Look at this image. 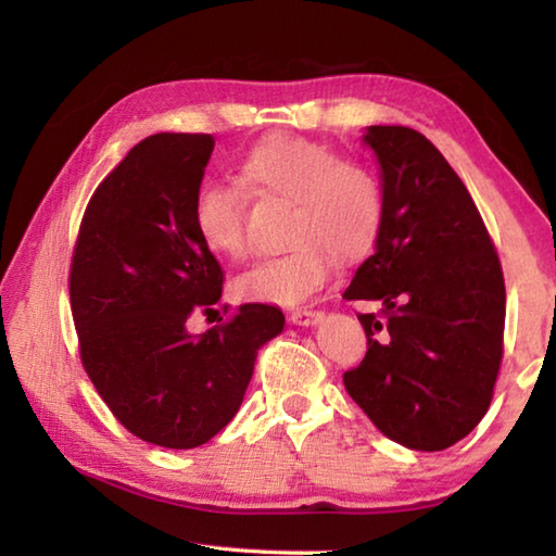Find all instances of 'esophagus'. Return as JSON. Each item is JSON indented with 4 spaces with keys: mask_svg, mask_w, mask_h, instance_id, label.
Returning a JSON list of instances; mask_svg holds the SVG:
<instances>
[{
    "mask_svg": "<svg viewBox=\"0 0 556 556\" xmlns=\"http://www.w3.org/2000/svg\"><path fill=\"white\" fill-rule=\"evenodd\" d=\"M324 314L318 312V308H291L289 312V321L291 324H296V326H312V324H316L318 318H321Z\"/></svg>",
    "mask_w": 556,
    "mask_h": 556,
    "instance_id": "34e87169",
    "label": "esophagus"
}]
</instances>
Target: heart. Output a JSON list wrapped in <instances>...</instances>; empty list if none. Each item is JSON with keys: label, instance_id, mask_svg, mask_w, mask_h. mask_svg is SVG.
I'll return each mask as SVG.
<instances>
[{"label": "heart", "instance_id": "1", "mask_svg": "<svg viewBox=\"0 0 556 556\" xmlns=\"http://www.w3.org/2000/svg\"><path fill=\"white\" fill-rule=\"evenodd\" d=\"M238 181L257 199L289 201V250L255 262L235 279V291L248 299L296 304L312 296L331 271V252L343 262L365 255L384 218V191L375 168L312 139H260L240 156ZM191 215L201 242L215 255H248L238 186L205 184Z\"/></svg>", "mask_w": 556, "mask_h": 556}]
</instances>
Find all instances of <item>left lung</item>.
I'll use <instances>...</instances> for the list:
<instances>
[{
	"label": "left lung",
	"instance_id": "8db88e82",
	"mask_svg": "<svg viewBox=\"0 0 556 556\" xmlns=\"http://www.w3.org/2000/svg\"><path fill=\"white\" fill-rule=\"evenodd\" d=\"M382 168L384 218L375 252L343 299L378 301L357 314L368 351L343 384L384 437L441 451L485 417L503 361L501 257L468 188L417 129L365 135Z\"/></svg>",
	"mask_w": 556,
	"mask_h": 556
}]
</instances>
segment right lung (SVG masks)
<instances>
[{
  "mask_svg": "<svg viewBox=\"0 0 556 556\" xmlns=\"http://www.w3.org/2000/svg\"><path fill=\"white\" fill-rule=\"evenodd\" d=\"M213 144L162 131L131 147L92 193L71 260L83 368L129 434L164 448L218 434L240 409L260 345L285 328L269 304H242L199 336L186 328L223 294V267L191 215Z\"/></svg>",
  "mask_w": 556,
  "mask_h": 556,
  "instance_id": "obj_1",
  "label": "right lung"
}]
</instances>
